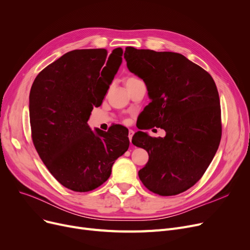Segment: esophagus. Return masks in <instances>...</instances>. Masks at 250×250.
Listing matches in <instances>:
<instances>
[{"mask_svg": "<svg viewBox=\"0 0 250 250\" xmlns=\"http://www.w3.org/2000/svg\"><path fill=\"white\" fill-rule=\"evenodd\" d=\"M133 136H134V130H133V129H129V130H128V139H129V142H130V143H132Z\"/></svg>", "mask_w": 250, "mask_h": 250, "instance_id": "1", "label": "esophagus"}]
</instances>
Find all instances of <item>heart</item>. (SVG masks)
<instances>
[{"mask_svg": "<svg viewBox=\"0 0 250 250\" xmlns=\"http://www.w3.org/2000/svg\"><path fill=\"white\" fill-rule=\"evenodd\" d=\"M137 80H139V79H137V78H135V77H128L127 79H126V84H129V83H133V82H135V81H137Z\"/></svg>", "mask_w": 250, "mask_h": 250, "instance_id": "1", "label": "heart"}]
</instances>
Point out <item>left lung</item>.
<instances>
[{
    "instance_id": "1",
    "label": "left lung",
    "mask_w": 250,
    "mask_h": 250,
    "mask_svg": "<svg viewBox=\"0 0 250 250\" xmlns=\"http://www.w3.org/2000/svg\"><path fill=\"white\" fill-rule=\"evenodd\" d=\"M124 56L129 72L145 82L151 99L141 129L156 126L166 132L164 138L141 130L134 135V145L149 154L139 177L154 193H181L201 179L219 148L222 125L216 84L207 71L177 52L127 46Z\"/></svg>"
}]
</instances>
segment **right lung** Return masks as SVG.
Returning <instances> with one entry per match:
<instances>
[{"instance_id":"obj_1","label":"right lung","mask_w":250,"mask_h":250,"mask_svg":"<svg viewBox=\"0 0 250 250\" xmlns=\"http://www.w3.org/2000/svg\"><path fill=\"white\" fill-rule=\"evenodd\" d=\"M123 49L67 52L39 73L29 94L33 145L62 186L78 192L106 181L115 160L128 149V132L121 125L107 132L87 122L100 106L118 68Z\"/></svg>"}]
</instances>
